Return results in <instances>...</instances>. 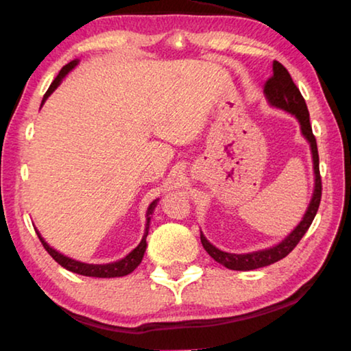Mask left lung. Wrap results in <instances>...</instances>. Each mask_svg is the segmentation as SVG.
<instances>
[{
  "mask_svg": "<svg viewBox=\"0 0 351 351\" xmlns=\"http://www.w3.org/2000/svg\"><path fill=\"white\" fill-rule=\"evenodd\" d=\"M263 93L272 106L288 111L293 116H295V119L300 123L302 134H304L305 139L310 142L311 153H313V167H314V192H313V198L310 201V206H308L302 221L297 224V228L287 237V239L282 240L278 245L272 247L261 249V251H255L249 254H230V252L219 251L218 247H215L212 243L207 241L203 232H201V243H203V247L206 249L207 254H209L213 260L218 261L219 265H223L228 269H234V271L258 269L287 257V255L297 246V243L302 240V237L306 234V230L310 229L313 219L316 217L317 209H319L320 197H322V180H320V171H319V153H317L316 138H314L313 128L310 123V112H308L305 99L302 97L299 88L295 86V83L293 82V79H291L289 73L282 63H278L276 60L272 63V75L271 79L266 80Z\"/></svg>",
  "mask_w": 351,
  "mask_h": 351,
  "instance_id": "obj_1",
  "label": "left lung"
}]
</instances>
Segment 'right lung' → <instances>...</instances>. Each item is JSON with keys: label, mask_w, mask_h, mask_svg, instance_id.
Masks as SVG:
<instances>
[{"label": "right lung", "mask_w": 351, "mask_h": 351, "mask_svg": "<svg viewBox=\"0 0 351 351\" xmlns=\"http://www.w3.org/2000/svg\"><path fill=\"white\" fill-rule=\"evenodd\" d=\"M77 64V60L69 62L68 64H64V66L60 69V73L54 79V82L51 83V86L47 88V91L45 94L43 100H41V105L45 104V100L51 96L52 93L56 91V88L60 85L62 80L64 79V75H66L71 69H73ZM158 204V199H154L153 203L148 206L147 209V224H145V232L144 237H142V240L138 246H136L132 252H130L127 257H123L122 260L114 261V263H106V265H90V263H82V261H77L66 257V255L60 254L56 249H52L47 243L43 240V237L40 235V232L37 230V235L41 241V245L47 251V254L51 255L52 258H54L58 265L63 266L64 269H68L71 272H75V274H80V276H88V277H100V278H110V277H123V276H128L130 272H133L136 268H138L139 263L142 261V257H144V252L147 249V235H148V226H150V215L154 210V207Z\"/></svg>", "instance_id": "1"}]
</instances>
